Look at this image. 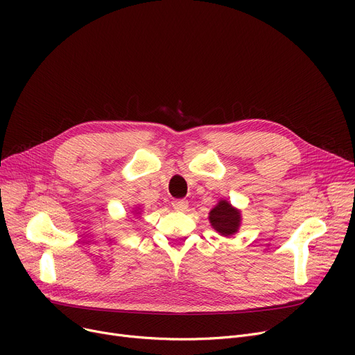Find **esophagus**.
Returning <instances> with one entry per match:
<instances>
[{
  "label": "esophagus",
  "mask_w": 355,
  "mask_h": 355,
  "mask_svg": "<svg viewBox=\"0 0 355 355\" xmlns=\"http://www.w3.org/2000/svg\"><path fill=\"white\" fill-rule=\"evenodd\" d=\"M173 207L177 210V211H184L185 209H187V206H189V201L187 200H174L173 202Z\"/></svg>",
  "instance_id": "obj_1"
}]
</instances>
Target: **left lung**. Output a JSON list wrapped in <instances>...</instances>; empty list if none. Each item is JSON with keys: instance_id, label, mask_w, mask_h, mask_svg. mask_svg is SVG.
<instances>
[{"instance_id": "left-lung-1", "label": "left lung", "mask_w": 355, "mask_h": 355, "mask_svg": "<svg viewBox=\"0 0 355 355\" xmlns=\"http://www.w3.org/2000/svg\"><path fill=\"white\" fill-rule=\"evenodd\" d=\"M210 223L223 236H232L240 226V213L223 200L210 211Z\"/></svg>"}]
</instances>
